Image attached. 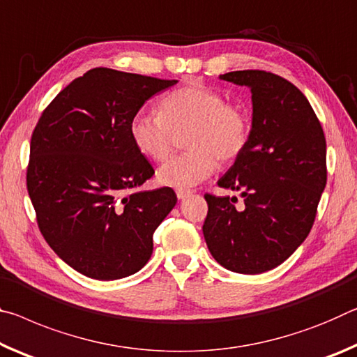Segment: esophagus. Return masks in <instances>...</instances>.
Instances as JSON below:
<instances>
[{"label": "esophagus", "instance_id": "esophagus-1", "mask_svg": "<svg viewBox=\"0 0 357 357\" xmlns=\"http://www.w3.org/2000/svg\"><path fill=\"white\" fill-rule=\"evenodd\" d=\"M191 195H192L191 190H177V197H178L180 201L186 199V197H190Z\"/></svg>", "mask_w": 357, "mask_h": 357}]
</instances>
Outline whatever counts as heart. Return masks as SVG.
Returning <instances> with one entry per match:
<instances>
[{
	"label": "heart",
	"instance_id": "obj_1",
	"mask_svg": "<svg viewBox=\"0 0 357 357\" xmlns=\"http://www.w3.org/2000/svg\"><path fill=\"white\" fill-rule=\"evenodd\" d=\"M185 130H190V151L169 158L156 172L158 182L175 190H190L208 178L218 167L217 157L223 162L236 160L247 145L250 121L241 107L202 84L167 93L160 101V114L140 110L130 121L134 147L153 161L165 160L174 132Z\"/></svg>",
	"mask_w": 357,
	"mask_h": 357
}]
</instances>
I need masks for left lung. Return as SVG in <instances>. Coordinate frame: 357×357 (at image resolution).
Here are the masks:
<instances>
[{"label":"left lung","instance_id":"1","mask_svg":"<svg viewBox=\"0 0 357 357\" xmlns=\"http://www.w3.org/2000/svg\"><path fill=\"white\" fill-rule=\"evenodd\" d=\"M221 80L248 86L253 119L247 145L218 186L237 197L206 195L202 232L215 261L237 273H262L301 247L323 195L326 137L317 114L291 82L266 71H234Z\"/></svg>","mask_w":357,"mask_h":357}]
</instances>
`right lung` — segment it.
Masks as SVG:
<instances>
[{
    "label": "right lung",
    "instance_id": "add662e5",
    "mask_svg": "<svg viewBox=\"0 0 357 357\" xmlns=\"http://www.w3.org/2000/svg\"><path fill=\"white\" fill-rule=\"evenodd\" d=\"M177 84L95 68L40 115L30 145L28 195L50 248L82 275L130 277L153 253V232L177 204L172 188L140 191L155 174L130 137L145 101Z\"/></svg>",
    "mask_w": 357,
    "mask_h": 357
}]
</instances>
